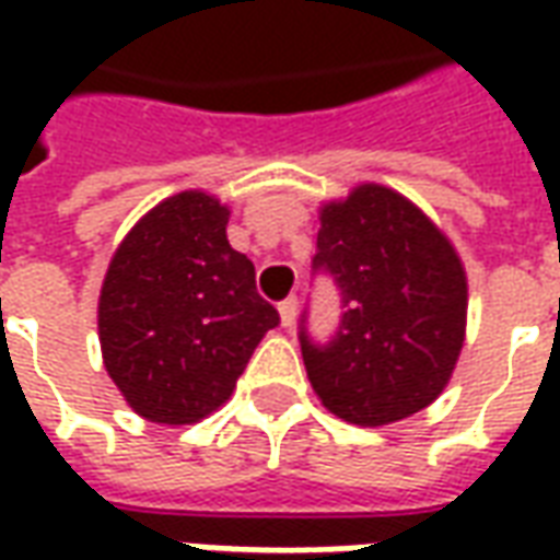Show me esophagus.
<instances>
[{"label":"esophagus","instance_id":"1","mask_svg":"<svg viewBox=\"0 0 560 560\" xmlns=\"http://www.w3.org/2000/svg\"><path fill=\"white\" fill-rule=\"evenodd\" d=\"M296 312H300V300H296V296H288V300H281L279 303V315H281V324H284V327H293Z\"/></svg>","mask_w":560,"mask_h":560}]
</instances>
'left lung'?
<instances>
[{"mask_svg":"<svg viewBox=\"0 0 560 560\" xmlns=\"http://www.w3.org/2000/svg\"><path fill=\"white\" fill-rule=\"evenodd\" d=\"M312 272H327L345 308L327 345L300 324L324 408L357 425L429 408L456 369L468 317L465 267L434 221L393 188L357 185L320 207Z\"/></svg>","mask_w":560,"mask_h":560,"instance_id":"obj_1","label":"left lung"}]
</instances>
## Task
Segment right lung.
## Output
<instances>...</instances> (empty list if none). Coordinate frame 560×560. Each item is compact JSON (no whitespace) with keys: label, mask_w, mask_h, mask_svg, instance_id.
Returning a JSON list of instances; mask_svg holds the SVG:
<instances>
[{"label":"right lung","mask_w":560,"mask_h":560,"mask_svg":"<svg viewBox=\"0 0 560 560\" xmlns=\"http://www.w3.org/2000/svg\"><path fill=\"white\" fill-rule=\"evenodd\" d=\"M219 197L179 191L128 231L104 276V369L149 422L203 420L231 399L279 312L257 293L255 264L228 243Z\"/></svg>","instance_id":"add662e5"}]
</instances>
